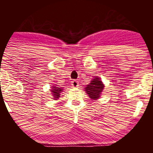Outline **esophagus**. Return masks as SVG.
Masks as SVG:
<instances>
[{"mask_svg": "<svg viewBox=\"0 0 153 153\" xmlns=\"http://www.w3.org/2000/svg\"><path fill=\"white\" fill-rule=\"evenodd\" d=\"M71 85H72L73 87H77V86H79V82L77 80H73L71 82Z\"/></svg>", "mask_w": 153, "mask_h": 153, "instance_id": "1", "label": "esophagus"}]
</instances>
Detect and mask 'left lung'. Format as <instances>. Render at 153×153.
Wrapping results in <instances>:
<instances>
[{"instance_id":"1","label":"left lung","mask_w":153,"mask_h":153,"mask_svg":"<svg viewBox=\"0 0 153 153\" xmlns=\"http://www.w3.org/2000/svg\"><path fill=\"white\" fill-rule=\"evenodd\" d=\"M104 88V84L101 81L100 78L98 76L93 78L90 83L86 85L85 87V91L89 95V97L93 100H97L100 97L102 92Z\"/></svg>"}]
</instances>
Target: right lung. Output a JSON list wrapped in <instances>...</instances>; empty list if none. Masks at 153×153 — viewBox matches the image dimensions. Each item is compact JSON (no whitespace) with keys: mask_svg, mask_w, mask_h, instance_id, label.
Segmentation results:
<instances>
[{"mask_svg":"<svg viewBox=\"0 0 153 153\" xmlns=\"http://www.w3.org/2000/svg\"><path fill=\"white\" fill-rule=\"evenodd\" d=\"M51 91L52 92V94L53 96V98L54 99V100H57L60 97V93L63 91V87H57L56 86H53L52 90H51Z\"/></svg>","mask_w":153,"mask_h":153,"instance_id":"1","label":"right lung"}]
</instances>
